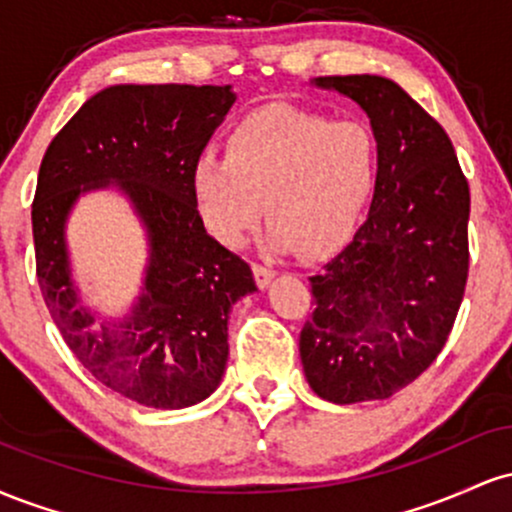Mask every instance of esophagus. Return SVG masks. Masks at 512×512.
Returning a JSON list of instances; mask_svg holds the SVG:
<instances>
[{
	"mask_svg": "<svg viewBox=\"0 0 512 512\" xmlns=\"http://www.w3.org/2000/svg\"><path fill=\"white\" fill-rule=\"evenodd\" d=\"M252 274H255V281L260 289H267L274 279V269L272 267H264V264H252Z\"/></svg>",
	"mask_w": 512,
	"mask_h": 512,
	"instance_id": "obj_1",
	"label": "esophagus"
}]
</instances>
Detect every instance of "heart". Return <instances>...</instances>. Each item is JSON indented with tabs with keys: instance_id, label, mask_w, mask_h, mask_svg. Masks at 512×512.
<instances>
[{
	"instance_id": "b5f03b06",
	"label": "heart",
	"mask_w": 512,
	"mask_h": 512,
	"mask_svg": "<svg viewBox=\"0 0 512 512\" xmlns=\"http://www.w3.org/2000/svg\"><path fill=\"white\" fill-rule=\"evenodd\" d=\"M378 178L380 146L368 125L264 105L228 129L226 156H197L190 187L219 243H243L264 204L274 250L327 257L354 238Z\"/></svg>"
}]
</instances>
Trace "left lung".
Segmentation results:
<instances>
[{
    "instance_id": "left-lung-1",
    "label": "left lung",
    "mask_w": 512,
    "mask_h": 512,
    "mask_svg": "<svg viewBox=\"0 0 512 512\" xmlns=\"http://www.w3.org/2000/svg\"><path fill=\"white\" fill-rule=\"evenodd\" d=\"M351 98L380 146V178L354 240L310 276L315 310L301 361L317 397L387 399L436 361L467 284L469 185L445 129L402 86L373 74L317 76Z\"/></svg>"
}]
</instances>
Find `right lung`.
I'll list each match as a JSON object with an SVG mask.
<instances>
[{"mask_svg": "<svg viewBox=\"0 0 512 512\" xmlns=\"http://www.w3.org/2000/svg\"><path fill=\"white\" fill-rule=\"evenodd\" d=\"M233 103L231 86H108L40 163L31 219L45 305L81 366L144 407L185 409L221 385L228 313L257 291L250 264L207 233L190 187L192 163ZM96 189L120 191L147 236L143 289L120 321L80 301L66 248L75 202Z\"/></svg>", "mask_w": 512, "mask_h": 512, "instance_id": "1", "label": "right lung"}]
</instances>
